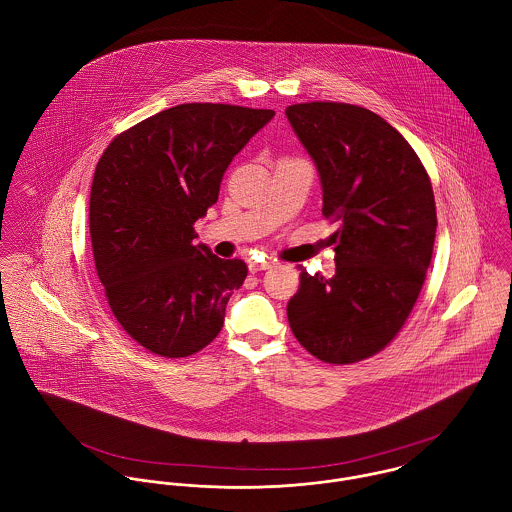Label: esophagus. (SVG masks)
<instances>
[{
	"label": "esophagus",
	"mask_w": 512,
	"mask_h": 512,
	"mask_svg": "<svg viewBox=\"0 0 512 512\" xmlns=\"http://www.w3.org/2000/svg\"><path fill=\"white\" fill-rule=\"evenodd\" d=\"M274 264H276V260H264V262H254V260H252V262L248 264V268H250L252 274H256V272H262V270H270Z\"/></svg>",
	"instance_id": "1"
}]
</instances>
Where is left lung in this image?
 <instances>
[{
  "mask_svg": "<svg viewBox=\"0 0 512 512\" xmlns=\"http://www.w3.org/2000/svg\"><path fill=\"white\" fill-rule=\"evenodd\" d=\"M323 185L335 276L299 274L288 303L295 339L315 359L353 365L380 353L422 292L436 240V199L418 153L378 114L345 102L286 110Z\"/></svg>",
  "mask_w": 512,
  "mask_h": 512,
  "instance_id": "left-lung-1",
  "label": "left lung"
}]
</instances>
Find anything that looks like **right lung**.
Wrapping results in <instances>:
<instances>
[{
	"instance_id": "right-lung-1",
	"label": "right lung",
	"mask_w": 512,
	"mask_h": 512,
	"mask_svg": "<svg viewBox=\"0 0 512 512\" xmlns=\"http://www.w3.org/2000/svg\"><path fill=\"white\" fill-rule=\"evenodd\" d=\"M274 110L193 102L118 134L90 189L98 278L122 329L165 359L191 357L222 329L248 268L193 244L195 222L219 199L232 157Z\"/></svg>"
}]
</instances>
